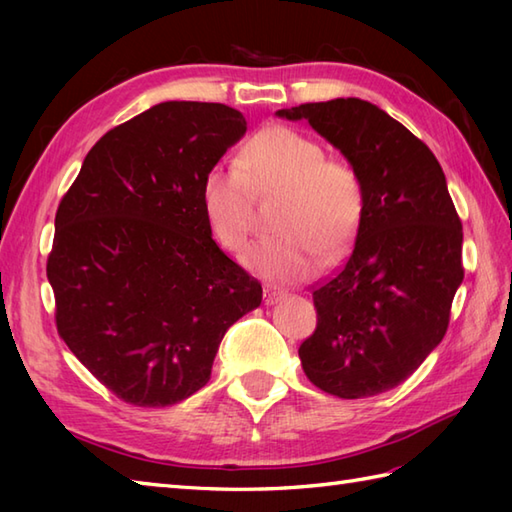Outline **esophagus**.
<instances>
[{"mask_svg":"<svg viewBox=\"0 0 512 512\" xmlns=\"http://www.w3.org/2000/svg\"><path fill=\"white\" fill-rule=\"evenodd\" d=\"M281 297H284V292L277 290V288H264V303L266 306H273Z\"/></svg>","mask_w":512,"mask_h":512,"instance_id":"obj_1","label":"esophagus"}]
</instances>
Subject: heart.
I'll list each match as a JSON object with an SVG mask.
<instances>
[{
	"label": "heart",
	"mask_w": 512,
	"mask_h": 512,
	"mask_svg": "<svg viewBox=\"0 0 512 512\" xmlns=\"http://www.w3.org/2000/svg\"><path fill=\"white\" fill-rule=\"evenodd\" d=\"M255 193H281V235L246 250L244 264L273 281H299L352 242L365 206L358 171L341 158H325L317 140L292 127L273 125L255 134L239 154V165L217 162L204 173L202 211L213 237L239 253L248 242Z\"/></svg>",
	"instance_id": "b5f03b06"
}]
</instances>
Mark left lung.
<instances>
[{"mask_svg": "<svg viewBox=\"0 0 512 512\" xmlns=\"http://www.w3.org/2000/svg\"><path fill=\"white\" fill-rule=\"evenodd\" d=\"M277 116L308 121L365 189L350 259L312 292L319 321L299 347L301 367L332 396L383 394L440 345L464 279L447 178L431 149L374 103L334 99Z\"/></svg>", "mask_w": 512, "mask_h": 512, "instance_id": "8db88e82", "label": "left lung"}]
</instances>
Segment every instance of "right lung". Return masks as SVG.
I'll use <instances>...</instances> for the list:
<instances>
[{
	"mask_svg": "<svg viewBox=\"0 0 512 512\" xmlns=\"http://www.w3.org/2000/svg\"><path fill=\"white\" fill-rule=\"evenodd\" d=\"M246 134L222 103L167 101L85 156L54 217L48 281L70 352L136 407H169L209 383L226 330L262 286L215 244L204 173Z\"/></svg>",
	"mask_w": 512,
	"mask_h": 512,
	"instance_id": "obj_1",
	"label": "right lung"
}]
</instances>
